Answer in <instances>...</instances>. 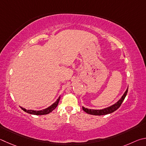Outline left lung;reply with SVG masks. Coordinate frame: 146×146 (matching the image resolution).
Masks as SVG:
<instances>
[{
    "mask_svg": "<svg viewBox=\"0 0 146 146\" xmlns=\"http://www.w3.org/2000/svg\"><path fill=\"white\" fill-rule=\"evenodd\" d=\"M127 90H128V88L126 89V92H125L123 96L121 97V98L119 99V100L117 102V103H115L113 105H111L109 107H107V108L101 109V110H92V109H88L85 108V107L83 106V110L85 111L86 113L90 115H107L110 114L116 111L117 109H118L120 106H121V104L122 102L124 100L125 98L127 95Z\"/></svg>",
    "mask_w": 146,
    "mask_h": 146,
    "instance_id": "1",
    "label": "left lung"
}]
</instances>
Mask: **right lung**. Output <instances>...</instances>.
<instances>
[{"mask_svg": "<svg viewBox=\"0 0 146 146\" xmlns=\"http://www.w3.org/2000/svg\"><path fill=\"white\" fill-rule=\"evenodd\" d=\"M60 96L58 98L57 100H56L54 103L52 105H50V106H48V108L42 110H26L22 107H20L24 111L27 112L28 113L32 114V115H46V114H48L50 112H52L54 110L56 107H57L59 101H60Z\"/></svg>", "mask_w": 146, "mask_h": 146, "instance_id": "add662e5", "label": "right lung"}]
</instances>
